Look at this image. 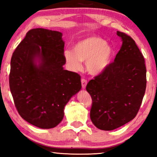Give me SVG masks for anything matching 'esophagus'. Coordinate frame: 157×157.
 I'll return each mask as SVG.
<instances>
[{"mask_svg":"<svg viewBox=\"0 0 157 157\" xmlns=\"http://www.w3.org/2000/svg\"><path fill=\"white\" fill-rule=\"evenodd\" d=\"M86 84H87V81H86L85 78H82V86L83 89L86 88Z\"/></svg>","mask_w":157,"mask_h":157,"instance_id":"esophagus-1","label":"esophagus"}]
</instances>
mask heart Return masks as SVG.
Masks as SVG:
<instances>
[{
  "instance_id": "obj_1",
  "label": "heart",
  "mask_w": 157,
  "mask_h": 157,
  "mask_svg": "<svg viewBox=\"0 0 157 157\" xmlns=\"http://www.w3.org/2000/svg\"><path fill=\"white\" fill-rule=\"evenodd\" d=\"M113 49L103 38L90 36L77 41L73 51L66 50L65 58L70 68L77 71L82 67L81 62H86V69L91 75L101 74L107 69L113 57Z\"/></svg>"
}]
</instances>
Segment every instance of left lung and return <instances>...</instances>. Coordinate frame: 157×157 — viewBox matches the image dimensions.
I'll return each mask as SVG.
<instances>
[{
	"label": "left lung",
	"mask_w": 157,
	"mask_h": 157,
	"mask_svg": "<svg viewBox=\"0 0 157 157\" xmlns=\"http://www.w3.org/2000/svg\"><path fill=\"white\" fill-rule=\"evenodd\" d=\"M122 40L113 63L90 80L86 90L92 100L90 119L102 130H113L136 117L146 88L144 57L135 40L117 31Z\"/></svg>",
	"instance_id": "left-lung-1"
}]
</instances>
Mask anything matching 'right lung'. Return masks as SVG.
<instances>
[{
    "label": "right lung",
    "mask_w": 157,
    "mask_h": 157,
    "mask_svg": "<svg viewBox=\"0 0 157 157\" xmlns=\"http://www.w3.org/2000/svg\"><path fill=\"white\" fill-rule=\"evenodd\" d=\"M62 36L32 29L11 57L9 86L15 107L22 119L39 128L59 124L65 105L82 89L80 75L63 69L66 60Z\"/></svg>",
    "instance_id": "right-lung-1"
}]
</instances>
